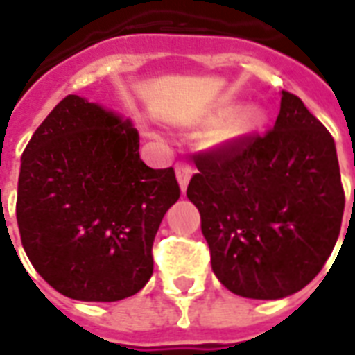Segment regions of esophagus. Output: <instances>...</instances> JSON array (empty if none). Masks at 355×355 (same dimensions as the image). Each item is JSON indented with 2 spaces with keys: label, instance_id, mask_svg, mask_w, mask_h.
I'll return each mask as SVG.
<instances>
[{
  "label": "esophagus",
  "instance_id": "obj_1",
  "mask_svg": "<svg viewBox=\"0 0 355 355\" xmlns=\"http://www.w3.org/2000/svg\"><path fill=\"white\" fill-rule=\"evenodd\" d=\"M175 171H177V178H178V184H180V189H182V191H186L193 169H191V166H189V164H186V162H178L177 166H175Z\"/></svg>",
  "mask_w": 355,
  "mask_h": 355
}]
</instances>
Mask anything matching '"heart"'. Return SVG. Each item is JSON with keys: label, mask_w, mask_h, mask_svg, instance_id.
Returning <instances> with one entry per match:
<instances>
[{"label": "heart", "mask_w": 355, "mask_h": 355, "mask_svg": "<svg viewBox=\"0 0 355 355\" xmlns=\"http://www.w3.org/2000/svg\"><path fill=\"white\" fill-rule=\"evenodd\" d=\"M261 124V113L259 112H245L242 115H238L234 121H232L229 126L223 132V137L225 139H231V141H236V139H242L245 135H250L251 132H255Z\"/></svg>", "instance_id": "1"}]
</instances>
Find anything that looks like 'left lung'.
<instances>
[{"mask_svg": "<svg viewBox=\"0 0 355 355\" xmlns=\"http://www.w3.org/2000/svg\"><path fill=\"white\" fill-rule=\"evenodd\" d=\"M186 196L214 274L231 292L279 300L315 279L339 238L345 189L335 141L296 94L274 128L193 156Z\"/></svg>", "mask_w": 355, "mask_h": 355, "instance_id": "8db88e82", "label": "left lung"}]
</instances>
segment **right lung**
I'll return each instance as SVG.
<instances>
[{
    "label": "right lung",
    "instance_id": "right-lung-1",
    "mask_svg": "<svg viewBox=\"0 0 355 355\" xmlns=\"http://www.w3.org/2000/svg\"><path fill=\"white\" fill-rule=\"evenodd\" d=\"M178 197L175 169L145 166L130 121L69 94L21 154V245L63 296L119 302L150 279L154 236Z\"/></svg>",
    "mask_w": 355,
    "mask_h": 355
}]
</instances>
